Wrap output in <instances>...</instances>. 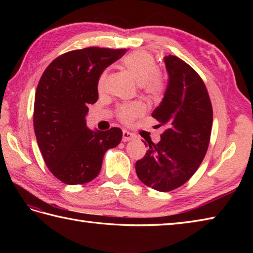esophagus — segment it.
Instances as JSON below:
<instances>
[{"label":"esophagus","mask_w":253,"mask_h":253,"mask_svg":"<svg viewBox=\"0 0 253 253\" xmlns=\"http://www.w3.org/2000/svg\"><path fill=\"white\" fill-rule=\"evenodd\" d=\"M136 138V135H133L132 132H129L128 130H123V141H129Z\"/></svg>","instance_id":"34e87169"}]
</instances>
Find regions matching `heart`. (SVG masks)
Returning <instances> with one entry per match:
<instances>
[{
    "mask_svg": "<svg viewBox=\"0 0 253 253\" xmlns=\"http://www.w3.org/2000/svg\"><path fill=\"white\" fill-rule=\"evenodd\" d=\"M122 65L129 73L133 79L141 85L144 92L151 99H159L162 95L165 83L163 76L158 71L157 62L148 52L138 51L130 53L122 60ZM109 73L103 71L98 79V89L103 91L106 87ZM144 105L140 102L123 104L118 109V116L125 123L131 122L133 118L142 114Z\"/></svg>",
    "mask_w": 253,
    "mask_h": 253,
    "instance_id": "1",
    "label": "heart"
}]
</instances>
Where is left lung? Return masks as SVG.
Returning a JSON list of instances; mask_svg holds the SVG:
<instances>
[{"mask_svg":"<svg viewBox=\"0 0 253 253\" xmlns=\"http://www.w3.org/2000/svg\"><path fill=\"white\" fill-rule=\"evenodd\" d=\"M164 63L168 87L152 117L166 129L157 144L148 141L146 155L136 162L138 178L163 192L184 185L196 173L206 157L213 123L211 100L195 69L174 55L165 56Z\"/></svg>","mask_w":253,"mask_h":253,"instance_id":"obj_1","label":"left lung"}]
</instances>
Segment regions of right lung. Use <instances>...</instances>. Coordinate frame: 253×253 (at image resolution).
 Listing matches in <instances>:
<instances>
[{
	"label": "right lung",
	"mask_w": 253,
	"mask_h": 253,
	"mask_svg": "<svg viewBox=\"0 0 253 253\" xmlns=\"http://www.w3.org/2000/svg\"><path fill=\"white\" fill-rule=\"evenodd\" d=\"M126 49L85 47L56 57L46 67L35 96L34 127L51 173L67 185L85 184L99 175L104 153L122 140L123 131L91 130L85 115L98 101V79Z\"/></svg>",
	"instance_id": "1"
}]
</instances>
